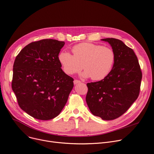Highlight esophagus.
I'll list each match as a JSON object with an SVG mask.
<instances>
[{
  "mask_svg": "<svg viewBox=\"0 0 154 154\" xmlns=\"http://www.w3.org/2000/svg\"><path fill=\"white\" fill-rule=\"evenodd\" d=\"M81 82L80 81V80H74V84L75 85V84H79V83H80Z\"/></svg>",
  "mask_w": 154,
  "mask_h": 154,
  "instance_id": "34e87169",
  "label": "esophagus"
}]
</instances>
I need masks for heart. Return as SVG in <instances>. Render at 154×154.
Listing matches in <instances>:
<instances>
[{"instance_id":"obj_1","label":"heart","mask_w":154,"mask_h":154,"mask_svg":"<svg viewBox=\"0 0 154 154\" xmlns=\"http://www.w3.org/2000/svg\"><path fill=\"white\" fill-rule=\"evenodd\" d=\"M73 55L61 52L58 57L63 72L73 75L82 70L84 77L101 80L107 77L116 61V54L109 47L92 43H81L72 47Z\"/></svg>"}]
</instances>
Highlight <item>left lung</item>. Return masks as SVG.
Returning a JSON list of instances; mask_svg holds the SVG:
<instances>
[{
	"instance_id": "1",
	"label": "left lung",
	"mask_w": 154,
	"mask_h": 154,
	"mask_svg": "<svg viewBox=\"0 0 154 154\" xmlns=\"http://www.w3.org/2000/svg\"><path fill=\"white\" fill-rule=\"evenodd\" d=\"M101 40L110 44L116 61L107 77L87 84L86 102L94 116L111 120L124 114L138 98L142 74L132 48L117 38Z\"/></svg>"
}]
</instances>
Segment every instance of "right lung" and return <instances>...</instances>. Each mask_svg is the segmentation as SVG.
<instances>
[{
    "label": "right lung",
    "instance_id": "add662e5",
    "mask_svg": "<svg viewBox=\"0 0 154 154\" xmlns=\"http://www.w3.org/2000/svg\"><path fill=\"white\" fill-rule=\"evenodd\" d=\"M65 42L43 39L31 42L16 57L12 88L19 107L37 119L59 115L74 87L61 69L58 56Z\"/></svg>",
    "mask_w": 154,
    "mask_h": 154
}]
</instances>
